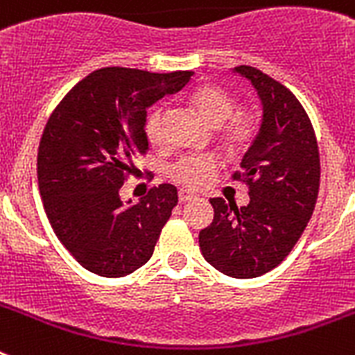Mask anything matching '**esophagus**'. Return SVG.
Here are the masks:
<instances>
[{
    "label": "esophagus",
    "mask_w": 355,
    "mask_h": 355,
    "mask_svg": "<svg viewBox=\"0 0 355 355\" xmlns=\"http://www.w3.org/2000/svg\"><path fill=\"white\" fill-rule=\"evenodd\" d=\"M178 197H180V202H188V200H193L196 199V193H192L190 190H180V193H178Z\"/></svg>",
    "instance_id": "obj_1"
}]
</instances>
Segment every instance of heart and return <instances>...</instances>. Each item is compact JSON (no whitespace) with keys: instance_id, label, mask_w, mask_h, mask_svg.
Listing matches in <instances>:
<instances>
[{"instance_id":"heart-1","label":"heart","mask_w":355,"mask_h":355,"mask_svg":"<svg viewBox=\"0 0 355 355\" xmlns=\"http://www.w3.org/2000/svg\"><path fill=\"white\" fill-rule=\"evenodd\" d=\"M192 105L202 121L211 128H220L227 146L238 147L249 142L256 130V121L247 112H234L236 103L225 90L215 85H205L193 90ZM147 139L150 144L162 142V112H155L147 121ZM216 171V162L209 156H193L181 159L172 171L178 183L199 188L209 181Z\"/></svg>"}]
</instances>
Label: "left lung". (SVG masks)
<instances>
[{
	"label": "left lung",
	"instance_id": "left-lung-1",
	"mask_svg": "<svg viewBox=\"0 0 355 355\" xmlns=\"http://www.w3.org/2000/svg\"><path fill=\"white\" fill-rule=\"evenodd\" d=\"M247 78L261 101V124L233 175L249 184V205L209 199L213 222L199 233L206 261L222 274L252 279L291 252L311 218L320 187V156L306 110L290 90L256 67Z\"/></svg>",
	"mask_w": 355,
	"mask_h": 355
}]
</instances>
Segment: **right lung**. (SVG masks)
<instances>
[{
  "instance_id": "right-lung-1",
  "label": "right lung",
  "mask_w": 355,
  "mask_h": 355,
  "mask_svg": "<svg viewBox=\"0 0 355 355\" xmlns=\"http://www.w3.org/2000/svg\"><path fill=\"white\" fill-rule=\"evenodd\" d=\"M190 78V71L99 69L62 99L44 128L37 156L44 209L62 245L92 274L124 277L155 252L178 190L159 184L137 205L119 192L133 159L149 150L147 108Z\"/></svg>"
}]
</instances>
